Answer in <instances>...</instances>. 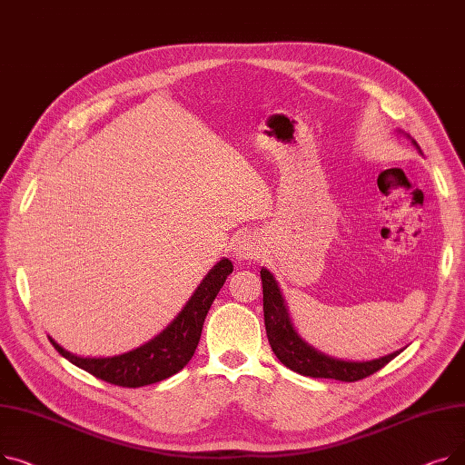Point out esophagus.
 I'll return each mask as SVG.
<instances>
[{
    "instance_id": "obj_1",
    "label": "esophagus",
    "mask_w": 465,
    "mask_h": 465,
    "mask_svg": "<svg viewBox=\"0 0 465 465\" xmlns=\"http://www.w3.org/2000/svg\"><path fill=\"white\" fill-rule=\"evenodd\" d=\"M233 256L239 260V262H251V260H256L260 256V245L258 241L252 239V237H241L235 247H233Z\"/></svg>"
}]
</instances>
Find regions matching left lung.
<instances>
[{
    "instance_id": "1",
    "label": "left lung",
    "mask_w": 465,
    "mask_h": 465,
    "mask_svg": "<svg viewBox=\"0 0 465 465\" xmlns=\"http://www.w3.org/2000/svg\"><path fill=\"white\" fill-rule=\"evenodd\" d=\"M411 143L417 146L419 153L422 154L417 141L411 139ZM260 277H262V288H263L265 333H267V339H270V345L275 356L286 365L288 370L305 377H314V379H335V381L354 382L373 375L403 351L401 349L392 354H386L382 358L368 360V361L341 360V358H333L321 351H316L307 343L305 339H302V335L294 328L286 302L282 298V292L273 273L270 270H265V267H262Z\"/></svg>"
}]
</instances>
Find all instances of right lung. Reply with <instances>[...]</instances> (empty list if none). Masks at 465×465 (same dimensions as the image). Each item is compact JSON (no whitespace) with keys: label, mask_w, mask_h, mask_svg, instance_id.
Masks as SVG:
<instances>
[{"label":"right lung","mask_w":465,"mask_h":465,"mask_svg":"<svg viewBox=\"0 0 465 465\" xmlns=\"http://www.w3.org/2000/svg\"><path fill=\"white\" fill-rule=\"evenodd\" d=\"M232 272V262L228 258L220 260L205 275L200 286L195 288V292L175 316L173 322L163 331H160L154 339H151L149 343H144L130 352L104 358H84L65 351L53 337L48 339H51L53 347L65 360L105 382L126 388H139L160 382L179 373L192 360L195 347L200 343L205 316Z\"/></svg>","instance_id":"right-lung-1"}]
</instances>
